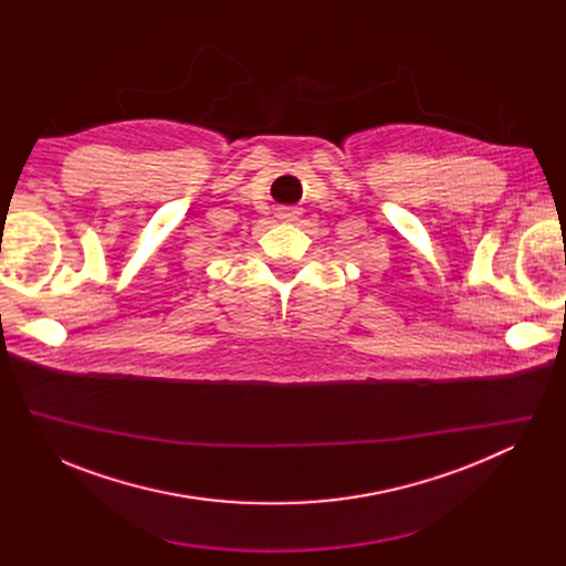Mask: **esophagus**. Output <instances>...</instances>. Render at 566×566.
I'll return each mask as SVG.
<instances>
[{
	"label": "esophagus",
	"mask_w": 566,
	"mask_h": 566,
	"mask_svg": "<svg viewBox=\"0 0 566 566\" xmlns=\"http://www.w3.org/2000/svg\"><path fill=\"white\" fill-rule=\"evenodd\" d=\"M277 217H280V219H284V221H293V219H297V208H293V206H284V208H280V210H277Z\"/></svg>",
	"instance_id": "34e87169"
}]
</instances>
